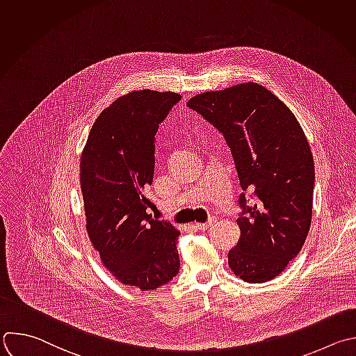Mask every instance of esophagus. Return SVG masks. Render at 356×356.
Returning a JSON list of instances; mask_svg holds the SVG:
<instances>
[{
    "label": "esophagus",
    "instance_id": "34e87169",
    "mask_svg": "<svg viewBox=\"0 0 356 356\" xmlns=\"http://www.w3.org/2000/svg\"><path fill=\"white\" fill-rule=\"evenodd\" d=\"M213 223V219L211 218L208 222H195V227H198V229H207V227H209Z\"/></svg>",
    "mask_w": 356,
    "mask_h": 356
}]
</instances>
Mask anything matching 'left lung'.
Here are the masks:
<instances>
[{"label":"left lung","instance_id":"1","mask_svg":"<svg viewBox=\"0 0 356 356\" xmlns=\"http://www.w3.org/2000/svg\"><path fill=\"white\" fill-rule=\"evenodd\" d=\"M187 106L225 137L243 191L256 204L238 218L241 241L227 254L234 275L249 284L278 277L298 256L310 229L314 162L289 107L256 82L193 96Z\"/></svg>","mask_w":356,"mask_h":356}]
</instances>
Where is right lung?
Instances as JSON below:
<instances>
[{"instance_id": "add662e5", "label": "right lung", "mask_w": 356, "mask_h": 356, "mask_svg": "<svg viewBox=\"0 0 356 356\" xmlns=\"http://www.w3.org/2000/svg\"><path fill=\"white\" fill-rule=\"evenodd\" d=\"M181 99L133 90L95 120L79 163L86 232L103 266L124 285L154 291L177 275L180 232L147 212L155 169V134Z\"/></svg>"}]
</instances>
